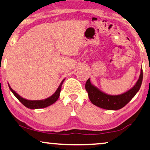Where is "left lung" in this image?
I'll use <instances>...</instances> for the list:
<instances>
[{
	"label": "left lung",
	"mask_w": 150,
	"mask_h": 150,
	"mask_svg": "<svg viewBox=\"0 0 150 150\" xmlns=\"http://www.w3.org/2000/svg\"><path fill=\"white\" fill-rule=\"evenodd\" d=\"M142 81L143 69L141 67L140 76L134 87L120 95L112 96L106 94L96 86L92 85L90 79L86 82L85 89L87 91L90 101L94 105L104 109L116 110L126 106L134 98L140 89Z\"/></svg>",
	"instance_id": "8db88e82"
}]
</instances>
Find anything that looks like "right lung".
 Returning a JSON list of instances; mask_svg holds the SVG:
<instances>
[{"label": "right lung", "instance_id": "1", "mask_svg": "<svg viewBox=\"0 0 150 150\" xmlns=\"http://www.w3.org/2000/svg\"><path fill=\"white\" fill-rule=\"evenodd\" d=\"M65 81V79H63L61 83L59 85V87L57 88L56 91L54 92V93L52 94V96H50V97L46 98L44 100H26L25 98H22L20 95L16 93V92L14 91V90L12 89V88L10 87L9 85V87L11 91L13 93L14 96L17 98V99L19 100V101L21 102V103L23 104L24 106H25L26 107H27L30 109H38V108H46L47 106H50L51 104H54L55 102L58 100L59 98V96H60V92L61 89V86H62V84L63 81Z\"/></svg>", "mask_w": 150, "mask_h": 150}]
</instances>
